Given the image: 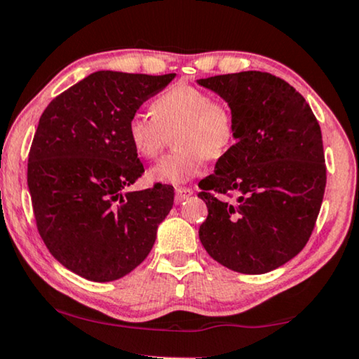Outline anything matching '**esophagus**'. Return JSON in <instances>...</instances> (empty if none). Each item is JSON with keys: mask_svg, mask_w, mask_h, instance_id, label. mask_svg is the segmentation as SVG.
Here are the masks:
<instances>
[{"mask_svg": "<svg viewBox=\"0 0 359 359\" xmlns=\"http://www.w3.org/2000/svg\"><path fill=\"white\" fill-rule=\"evenodd\" d=\"M191 193L193 191L191 189H189V187H177V189H175V201L180 203L187 200V198L191 196Z\"/></svg>", "mask_w": 359, "mask_h": 359, "instance_id": "34e87169", "label": "esophagus"}]
</instances>
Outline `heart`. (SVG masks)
<instances>
[{
	"instance_id": "heart-1",
	"label": "heart",
	"mask_w": 359,
	"mask_h": 359,
	"mask_svg": "<svg viewBox=\"0 0 359 359\" xmlns=\"http://www.w3.org/2000/svg\"><path fill=\"white\" fill-rule=\"evenodd\" d=\"M153 113L137 111L128 121V139L139 156L153 159L163 150L166 135L177 128V150L150 169L159 184L180 185L200 175L208 156L217 159L236 137L231 108L212 94L191 84H175L151 102Z\"/></svg>"
}]
</instances>
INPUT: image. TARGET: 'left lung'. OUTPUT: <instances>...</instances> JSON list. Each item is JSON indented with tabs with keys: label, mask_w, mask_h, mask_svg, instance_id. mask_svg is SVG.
<instances>
[{
	"label": "left lung",
	"mask_w": 359,
	"mask_h": 359,
	"mask_svg": "<svg viewBox=\"0 0 359 359\" xmlns=\"http://www.w3.org/2000/svg\"><path fill=\"white\" fill-rule=\"evenodd\" d=\"M198 83L229 102L236 126V144L200 182L198 196L208 206L200 240L233 271L275 270L302 251L320 214L326 189L320 124L302 95L271 73Z\"/></svg>",
	"instance_id": "8db88e82"
}]
</instances>
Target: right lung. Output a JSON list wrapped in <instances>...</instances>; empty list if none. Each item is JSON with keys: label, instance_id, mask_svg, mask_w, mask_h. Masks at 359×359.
<instances>
[{"label": "right lung", "instance_id": "add662e5", "mask_svg": "<svg viewBox=\"0 0 359 359\" xmlns=\"http://www.w3.org/2000/svg\"><path fill=\"white\" fill-rule=\"evenodd\" d=\"M175 73L95 72L50 100L28 153L27 184L39 236L89 281H115L145 260L174 189L126 191L145 172L128 121Z\"/></svg>", "mask_w": 359, "mask_h": 359}]
</instances>
